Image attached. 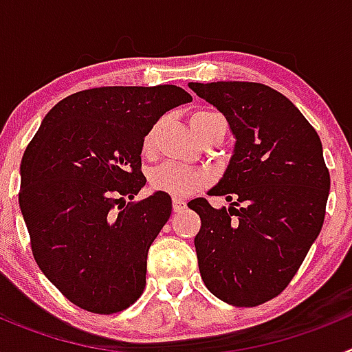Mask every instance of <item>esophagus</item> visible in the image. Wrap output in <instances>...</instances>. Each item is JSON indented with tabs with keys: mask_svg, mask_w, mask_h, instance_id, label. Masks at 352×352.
<instances>
[{
	"mask_svg": "<svg viewBox=\"0 0 352 352\" xmlns=\"http://www.w3.org/2000/svg\"><path fill=\"white\" fill-rule=\"evenodd\" d=\"M173 208H174V211L178 213V211L185 210L186 203H185V201H183V199H174V201H173Z\"/></svg>",
	"mask_w": 352,
	"mask_h": 352,
	"instance_id": "1",
	"label": "esophagus"
}]
</instances>
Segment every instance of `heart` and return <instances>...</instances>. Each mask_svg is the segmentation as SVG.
<instances>
[{"instance_id":"1","label":"heart","mask_w":352,"mask_h":352,"mask_svg":"<svg viewBox=\"0 0 352 352\" xmlns=\"http://www.w3.org/2000/svg\"><path fill=\"white\" fill-rule=\"evenodd\" d=\"M211 116H214V113H206V111H199V113L192 114L190 125L192 129H194V132L197 133L201 125ZM153 142L155 129H151L146 133L144 142H142L144 151H151ZM149 183H151V186H153L155 190L166 192V194L173 195V197H186V195H190L192 192L197 190L199 186L203 185L204 174L192 169V167L179 166V164L169 162V164H162L160 167L153 169V173L149 176Z\"/></svg>"}]
</instances>
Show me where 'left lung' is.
<instances>
[{"label":"left lung","instance_id":"obj_1","mask_svg":"<svg viewBox=\"0 0 352 352\" xmlns=\"http://www.w3.org/2000/svg\"><path fill=\"white\" fill-rule=\"evenodd\" d=\"M188 88L219 109L234 135L223 176L208 190L234 203H188L201 217L199 272L219 300L256 307L287 287L321 232L329 194L321 139L270 86L219 80Z\"/></svg>","mask_w":352,"mask_h":352}]
</instances>
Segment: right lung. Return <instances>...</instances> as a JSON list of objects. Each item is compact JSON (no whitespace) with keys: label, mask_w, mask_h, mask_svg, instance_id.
Masks as SVG:
<instances>
[{"label":"right lung","mask_w":352,"mask_h":352,"mask_svg":"<svg viewBox=\"0 0 352 352\" xmlns=\"http://www.w3.org/2000/svg\"><path fill=\"white\" fill-rule=\"evenodd\" d=\"M192 102L185 89L105 86L74 93L45 114L21 162L19 206L36 264L80 309L114 314L138 301L148 250L173 201L146 185V133L167 111Z\"/></svg>","instance_id":"add662e5"}]
</instances>
